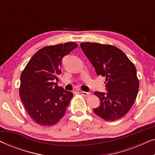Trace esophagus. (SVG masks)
Instances as JSON below:
<instances>
[{"instance_id":"esophagus-1","label":"esophagus","mask_w":155,"mask_h":155,"mask_svg":"<svg viewBox=\"0 0 155 155\" xmlns=\"http://www.w3.org/2000/svg\"><path fill=\"white\" fill-rule=\"evenodd\" d=\"M80 94H81L82 96L88 97L91 94V92H83V91H81V92H80Z\"/></svg>"}]
</instances>
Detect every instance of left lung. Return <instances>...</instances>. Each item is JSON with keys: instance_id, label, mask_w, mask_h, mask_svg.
Wrapping results in <instances>:
<instances>
[{"instance_id": "left-lung-1", "label": "left lung", "mask_w": 155, "mask_h": 155, "mask_svg": "<svg viewBox=\"0 0 155 155\" xmlns=\"http://www.w3.org/2000/svg\"><path fill=\"white\" fill-rule=\"evenodd\" d=\"M80 47L97 75L106 77L107 92H94L100 105L93 111L106 120L119 119L132 107L138 92L139 81L134 64L116 46L85 42L80 44Z\"/></svg>"}]
</instances>
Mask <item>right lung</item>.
I'll return each instance as SVG.
<instances>
[{"instance_id": "obj_1", "label": "right lung", "mask_w": 155, "mask_h": 155, "mask_svg": "<svg viewBox=\"0 0 155 155\" xmlns=\"http://www.w3.org/2000/svg\"><path fill=\"white\" fill-rule=\"evenodd\" d=\"M78 47L74 42L38 51L20 76V97L27 111L41 126H52L66 112L73 93L58 86L63 58Z\"/></svg>"}]
</instances>
